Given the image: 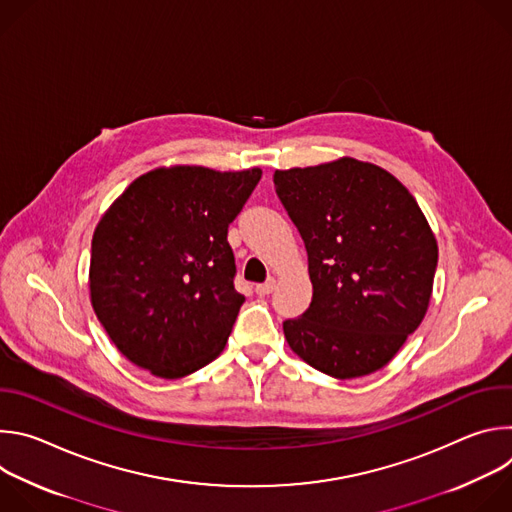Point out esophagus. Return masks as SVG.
I'll list each match as a JSON object with an SVG mask.
<instances>
[{"label": "esophagus", "mask_w": 512, "mask_h": 512, "mask_svg": "<svg viewBox=\"0 0 512 512\" xmlns=\"http://www.w3.org/2000/svg\"><path fill=\"white\" fill-rule=\"evenodd\" d=\"M273 289H275V279H267L265 283H259V285L255 287V291H257L259 296H269Z\"/></svg>", "instance_id": "esophagus-1"}]
</instances>
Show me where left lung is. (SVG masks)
<instances>
[{
  "mask_svg": "<svg viewBox=\"0 0 512 512\" xmlns=\"http://www.w3.org/2000/svg\"><path fill=\"white\" fill-rule=\"evenodd\" d=\"M273 184L314 287L310 308L283 322L287 344L334 379L383 369L431 298L437 243L419 204L387 170L354 158L275 170Z\"/></svg>",
  "mask_w": 512,
  "mask_h": 512,
  "instance_id": "obj_1",
  "label": "left lung"
}]
</instances>
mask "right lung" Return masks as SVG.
<instances>
[{"instance_id":"obj_1","label":"right lung","mask_w":512,"mask_h":512,"mask_svg":"<svg viewBox=\"0 0 512 512\" xmlns=\"http://www.w3.org/2000/svg\"><path fill=\"white\" fill-rule=\"evenodd\" d=\"M259 180V168H160L103 214L91 245V304L139 369L180 379L223 352L245 302L229 225Z\"/></svg>"}]
</instances>
